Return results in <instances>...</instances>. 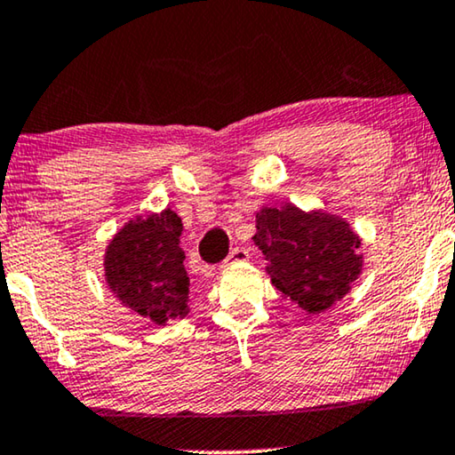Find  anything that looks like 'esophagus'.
I'll use <instances>...</instances> for the list:
<instances>
[{
    "mask_svg": "<svg viewBox=\"0 0 455 455\" xmlns=\"http://www.w3.org/2000/svg\"><path fill=\"white\" fill-rule=\"evenodd\" d=\"M244 260H248V251L246 248H234L232 252L228 254V259L223 260V265L221 267H228V265H232V263H244Z\"/></svg>",
    "mask_w": 455,
    "mask_h": 455,
    "instance_id": "34e87169",
    "label": "esophagus"
}]
</instances>
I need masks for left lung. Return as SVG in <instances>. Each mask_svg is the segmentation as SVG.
Returning <instances> with one entry per match:
<instances>
[{"instance_id":"obj_1","label":"left lung","mask_w":455,"mask_h":455,"mask_svg":"<svg viewBox=\"0 0 455 455\" xmlns=\"http://www.w3.org/2000/svg\"><path fill=\"white\" fill-rule=\"evenodd\" d=\"M252 240L265 254L271 283L308 315L325 313L363 271L360 238L325 211L307 213L291 203L263 207Z\"/></svg>"}]
</instances>
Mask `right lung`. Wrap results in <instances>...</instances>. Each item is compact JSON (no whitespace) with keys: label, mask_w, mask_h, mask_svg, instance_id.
<instances>
[{"label":"right lung","mask_w":455,"mask_h":455,"mask_svg":"<svg viewBox=\"0 0 455 455\" xmlns=\"http://www.w3.org/2000/svg\"><path fill=\"white\" fill-rule=\"evenodd\" d=\"M182 220L172 209L128 221L105 251V282L124 307L155 325L188 315Z\"/></svg>","instance_id":"1"}]
</instances>
